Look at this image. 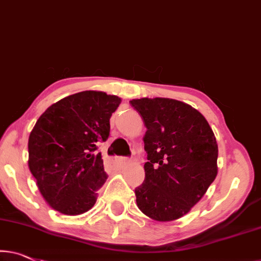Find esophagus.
<instances>
[{
  "instance_id": "obj_1",
  "label": "esophagus",
  "mask_w": 261,
  "mask_h": 261,
  "mask_svg": "<svg viewBox=\"0 0 261 261\" xmlns=\"http://www.w3.org/2000/svg\"><path fill=\"white\" fill-rule=\"evenodd\" d=\"M130 162V160L128 158H119V159H115V164L119 165V166H126Z\"/></svg>"
}]
</instances>
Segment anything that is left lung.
<instances>
[{
	"mask_svg": "<svg viewBox=\"0 0 261 261\" xmlns=\"http://www.w3.org/2000/svg\"><path fill=\"white\" fill-rule=\"evenodd\" d=\"M147 128L145 180L137 203L158 221L190 212L217 176L218 145L208 122L192 106L173 99L129 101Z\"/></svg>",
	"mask_w": 261,
	"mask_h": 261,
	"instance_id": "obj_1",
	"label": "left lung"
}]
</instances>
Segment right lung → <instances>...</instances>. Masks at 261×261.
Instances as JSON below:
<instances>
[{
    "label": "right lung",
    "instance_id": "add662e5",
    "mask_svg": "<svg viewBox=\"0 0 261 261\" xmlns=\"http://www.w3.org/2000/svg\"><path fill=\"white\" fill-rule=\"evenodd\" d=\"M121 99L86 90L51 105L29 135V169L53 208L77 215L92 208L107 180L99 143Z\"/></svg>",
    "mask_w": 261,
    "mask_h": 261
}]
</instances>
